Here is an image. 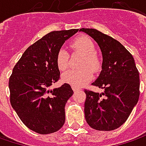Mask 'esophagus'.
<instances>
[{
	"instance_id": "esophagus-1",
	"label": "esophagus",
	"mask_w": 146,
	"mask_h": 146,
	"mask_svg": "<svg viewBox=\"0 0 146 146\" xmlns=\"http://www.w3.org/2000/svg\"><path fill=\"white\" fill-rule=\"evenodd\" d=\"M72 89H73V91H78V90H80V88L79 87H76V86H73V85H72Z\"/></svg>"
}]
</instances>
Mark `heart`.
<instances>
[{"instance_id":"obj_1","label":"heart","mask_w":146,"mask_h":146,"mask_svg":"<svg viewBox=\"0 0 146 146\" xmlns=\"http://www.w3.org/2000/svg\"><path fill=\"white\" fill-rule=\"evenodd\" d=\"M70 48L74 51L84 55V58L80 62V70H67L62 75V80L73 86H82L93 78V71L97 72L100 69V61L97 57L96 48L93 40L85 36L76 38L70 43ZM69 53L64 48L59 49L57 54L56 62L60 70H65L69 66ZM92 69V70L91 69Z\"/></svg>"}]
</instances>
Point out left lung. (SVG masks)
<instances>
[{
    "label": "left lung",
    "mask_w": 146,
    "mask_h": 146,
    "mask_svg": "<svg viewBox=\"0 0 146 146\" xmlns=\"http://www.w3.org/2000/svg\"><path fill=\"white\" fill-rule=\"evenodd\" d=\"M98 43L102 53V71L93 85L102 93L84 89L88 124L98 131H111L123 124L140 96V77L132 55L118 40L93 28H81Z\"/></svg>",
    "instance_id": "left-lung-1"
}]
</instances>
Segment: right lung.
<instances>
[{"label":"right lung","instance_id":"obj_1","mask_svg":"<svg viewBox=\"0 0 146 146\" xmlns=\"http://www.w3.org/2000/svg\"><path fill=\"white\" fill-rule=\"evenodd\" d=\"M78 31H54L38 40L26 49L9 77L11 106L26 126L37 133H53L64 124L65 106L73 90L68 84L49 87L60 78L58 52Z\"/></svg>","mask_w":146,"mask_h":146}]
</instances>
